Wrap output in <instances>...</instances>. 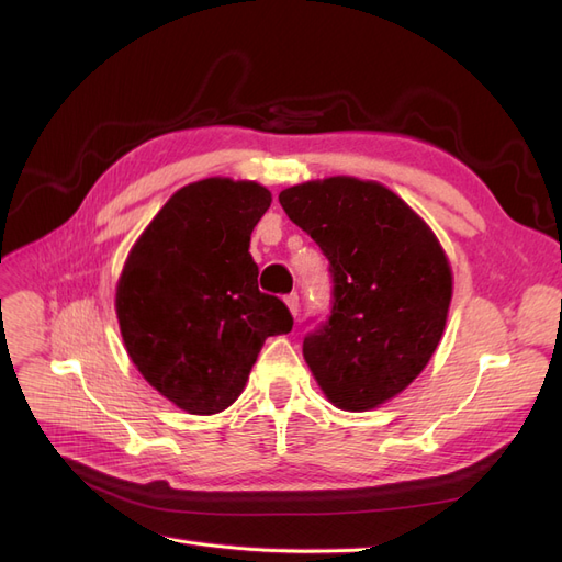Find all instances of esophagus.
<instances>
[{
  "label": "esophagus",
  "instance_id": "1",
  "mask_svg": "<svg viewBox=\"0 0 562 562\" xmlns=\"http://www.w3.org/2000/svg\"><path fill=\"white\" fill-rule=\"evenodd\" d=\"M285 304H288V310H291V314L297 318V314H300V297H297V293L285 295Z\"/></svg>",
  "mask_w": 562,
  "mask_h": 562
}]
</instances>
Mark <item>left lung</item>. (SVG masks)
I'll return each instance as SVG.
<instances>
[{
  "label": "left lung",
  "instance_id": "8db88e82",
  "mask_svg": "<svg viewBox=\"0 0 562 562\" xmlns=\"http://www.w3.org/2000/svg\"><path fill=\"white\" fill-rule=\"evenodd\" d=\"M279 201L330 262L333 307L304 337V361L333 405L378 407L419 375L440 342L452 297L446 252L380 182L312 180Z\"/></svg>",
  "mask_w": 562,
  "mask_h": 562
}]
</instances>
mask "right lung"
<instances>
[{"mask_svg": "<svg viewBox=\"0 0 562 562\" xmlns=\"http://www.w3.org/2000/svg\"><path fill=\"white\" fill-rule=\"evenodd\" d=\"M269 203V190L248 180L182 187L135 241L116 283L131 361L190 415L229 407L265 339L293 328L285 304L260 293L248 252Z\"/></svg>", "mask_w": 562, "mask_h": 562, "instance_id": "1", "label": "right lung"}]
</instances>
